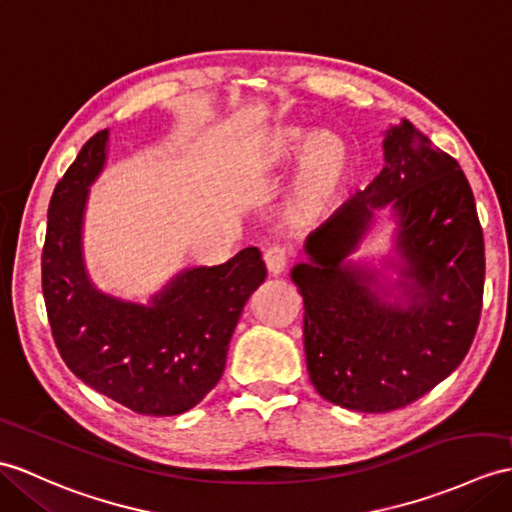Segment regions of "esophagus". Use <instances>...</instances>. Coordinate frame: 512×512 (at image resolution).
Masks as SVG:
<instances>
[{
    "instance_id": "obj_1",
    "label": "esophagus",
    "mask_w": 512,
    "mask_h": 512,
    "mask_svg": "<svg viewBox=\"0 0 512 512\" xmlns=\"http://www.w3.org/2000/svg\"><path fill=\"white\" fill-rule=\"evenodd\" d=\"M264 261L270 275H281V272L290 264V251L285 246H270L264 253Z\"/></svg>"
}]
</instances>
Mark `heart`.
Listing matches in <instances>:
<instances>
[{"instance_id":"heart-1","label":"heart","mask_w":512,"mask_h":512,"mask_svg":"<svg viewBox=\"0 0 512 512\" xmlns=\"http://www.w3.org/2000/svg\"><path fill=\"white\" fill-rule=\"evenodd\" d=\"M296 161L288 216L296 224H314L336 207L349 174V146L334 133H314L299 126H275L261 135L251 150L253 172H272Z\"/></svg>"}]
</instances>
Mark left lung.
<instances>
[{"label":"left lung","mask_w":512,"mask_h":512,"mask_svg":"<svg viewBox=\"0 0 512 512\" xmlns=\"http://www.w3.org/2000/svg\"><path fill=\"white\" fill-rule=\"evenodd\" d=\"M384 157L375 181L310 235V264L292 270L312 384L358 412L406 408L441 384L465 360L482 314L484 235L465 172L410 122L388 130ZM386 204L400 218L408 308L384 304L370 271L343 264Z\"/></svg>","instance_id":"left-lung-1"}]
</instances>
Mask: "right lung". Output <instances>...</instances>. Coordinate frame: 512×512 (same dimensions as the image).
I'll list each match as a JSON object with an SVG mask.
<instances>
[{
  "label": "right lung",
  "mask_w": 512,
  "mask_h": 512,
  "mask_svg": "<svg viewBox=\"0 0 512 512\" xmlns=\"http://www.w3.org/2000/svg\"><path fill=\"white\" fill-rule=\"evenodd\" d=\"M106 139L109 130H100L82 146L47 207V320L61 358L87 386L137 414L172 417L220 382L235 325L266 266L259 248L248 246L227 264L185 270L148 307L95 290L82 266L80 227Z\"/></svg>",
  "instance_id": "obj_1"
}]
</instances>
